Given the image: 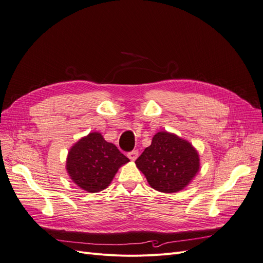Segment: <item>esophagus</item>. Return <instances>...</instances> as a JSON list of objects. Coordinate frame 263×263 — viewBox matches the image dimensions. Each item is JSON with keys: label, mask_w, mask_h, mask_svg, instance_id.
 Segmentation results:
<instances>
[{"label": "esophagus", "mask_w": 263, "mask_h": 263, "mask_svg": "<svg viewBox=\"0 0 263 263\" xmlns=\"http://www.w3.org/2000/svg\"><path fill=\"white\" fill-rule=\"evenodd\" d=\"M128 158L131 160V161H134L137 159V157H139V151L137 150H132L130 151V153H128Z\"/></svg>", "instance_id": "34e87169"}]
</instances>
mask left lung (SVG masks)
Masks as SVG:
<instances>
[{
	"mask_svg": "<svg viewBox=\"0 0 263 263\" xmlns=\"http://www.w3.org/2000/svg\"><path fill=\"white\" fill-rule=\"evenodd\" d=\"M150 186L163 193L183 190L199 171L197 150L187 141L166 131L158 132L135 161Z\"/></svg>",
	"mask_w": 263,
	"mask_h": 263,
	"instance_id": "obj_1",
	"label": "left lung"
}]
</instances>
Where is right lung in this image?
I'll return each instance as SVG.
<instances>
[{"instance_id": "add662e5", "label": "right lung", "mask_w": 263, "mask_h": 263, "mask_svg": "<svg viewBox=\"0 0 263 263\" xmlns=\"http://www.w3.org/2000/svg\"><path fill=\"white\" fill-rule=\"evenodd\" d=\"M130 160L98 132L89 133L69 150L66 168L71 180L88 193L100 192L112 182L121 165Z\"/></svg>"}]
</instances>
